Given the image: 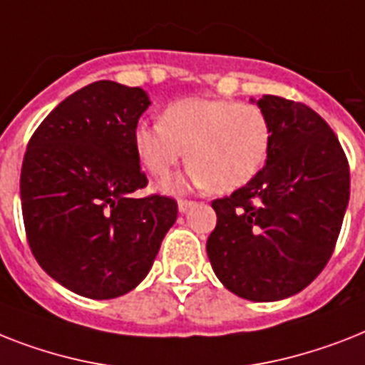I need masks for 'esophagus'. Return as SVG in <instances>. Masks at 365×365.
<instances>
[{"mask_svg":"<svg viewBox=\"0 0 365 365\" xmlns=\"http://www.w3.org/2000/svg\"><path fill=\"white\" fill-rule=\"evenodd\" d=\"M192 204H195V202H192V200H178V210H180V212H182V213L187 212V210L191 208Z\"/></svg>","mask_w":365,"mask_h":365,"instance_id":"34e87169","label":"esophagus"}]
</instances>
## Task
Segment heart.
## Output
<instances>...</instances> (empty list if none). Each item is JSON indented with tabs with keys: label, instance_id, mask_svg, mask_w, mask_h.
I'll return each instance as SVG.
<instances>
[{
	"label": "heart",
	"instance_id": "obj_1",
	"mask_svg": "<svg viewBox=\"0 0 365 365\" xmlns=\"http://www.w3.org/2000/svg\"><path fill=\"white\" fill-rule=\"evenodd\" d=\"M133 144L142 167L157 180L173 173L187 152V173L163 183L165 191L232 192L264 168L272 125L253 103L189 97L168 105L161 121H138Z\"/></svg>",
	"mask_w": 365,
	"mask_h": 365
}]
</instances>
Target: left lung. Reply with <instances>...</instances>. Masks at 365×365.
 <instances>
[{
  "label": "left lung",
  "instance_id": "8db88e82",
  "mask_svg": "<svg viewBox=\"0 0 365 365\" xmlns=\"http://www.w3.org/2000/svg\"><path fill=\"white\" fill-rule=\"evenodd\" d=\"M257 105L272 125L268 161L247 185L213 200L206 251L230 292L275 302L306 289L330 260L351 174L337 136L309 106L277 96Z\"/></svg>",
  "mask_w": 365,
  "mask_h": 365
}]
</instances>
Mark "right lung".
<instances>
[{"label": "right lung", "instance_id": "obj_1", "mask_svg": "<svg viewBox=\"0 0 365 365\" xmlns=\"http://www.w3.org/2000/svg\"><path fill=\"white\" fill-rule=\"evenodd\" d=\"M150 106L142 88L99 80L61 101L37 127L20 174L24 227L38 266L65 289L110 300L152 268L178 217L150 195L133 131Z\"/></svg>", "mask_w": 365, "mask_h": 365}]
</instances>
